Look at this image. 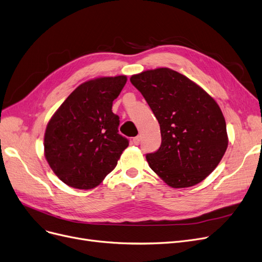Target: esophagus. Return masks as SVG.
I'll list each match as a JSON object with an SVG mask.
<instances>
[{"instance_id":"esophagus-1","label":"esophagus","mask_w":262,"mask_h":262,"mask_svg":"<svg viewBox=\"0 0 262 262\" xmlns=\"http://www.w3.org/2000/svg\"><path fill=\"white\" fill-rule=\"evenodd\" d=\"M140 140H141V137L140 136H137V137H135L134 139H133V142L137 145V144H139L140 143Z\"/></svg>"}]
</instances>
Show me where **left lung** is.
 <instances>
[{"label":"left lung","instance_id":"8db88e82","mask_svg":"<svg viewBox=\"0 0 262 262\" xmlns=\"http://www.w3.org/2000/svg\"><path fill=\"white\" fill-rule=\"evenodd\" d=\"M161 127L162 144L146 154L150 168L173 188L194 186L217 167L228 146L217 103L190 79L170 68L130 77Z\"/></svg>","mask_w":262,"mask_h":262}]
</instances>
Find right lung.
<instances>
[{"instance_id":"add662e5","label":"right lung","mask_w":262,"mask_h":262,"mask_svg":"<svg viewBox=\"0 0 262 262\" xmlns=\"http://www.w3.org/2000/svg\"><path fill=\"white\" fill-rule=\"evenodd\" d=\"M126 76L100 77L79 85L50 119L45 133V157L68 186L91 189L116 168L128 140L119 134L112 103Z\"/></svg>"}]
</instances>
